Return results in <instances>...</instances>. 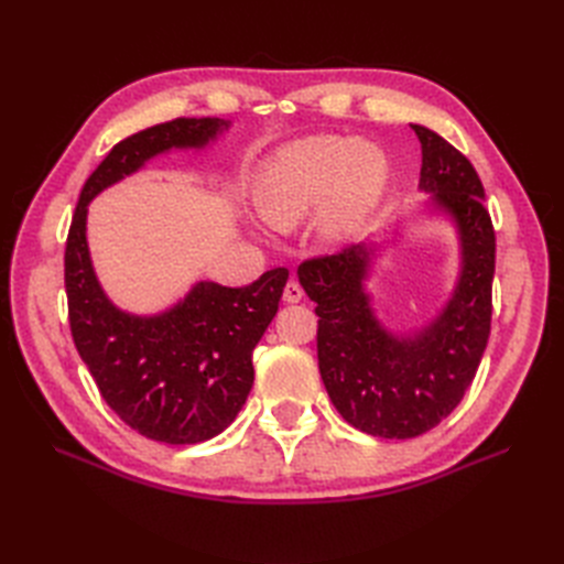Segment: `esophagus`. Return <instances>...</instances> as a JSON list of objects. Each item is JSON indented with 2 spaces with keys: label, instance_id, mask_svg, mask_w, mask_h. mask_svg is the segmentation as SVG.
<instances>
[{
  "label": "esophagus",
  "instance_id": "34e87169",
  "mask_svg": "<svg viewBox=\"0 0 564 564\" xmlns=\"http://www.w3.org/2000/svg\"><path fill=\"white\" fill-rule=\"evenodd\" d=\"M282 299H284L286 303H299V301L303 299V289H301V284H299L296 280H289V282H286V286H284V294H282Z\"/></svg>",
  "mask_w": 564,
  "mask_h": 564
}]
</instances>
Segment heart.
<instances>
[{"label": "heart", "instance_id": "1", "mask_svg": "<svg viewBox=\"0 0 564 564\" xmlns=\"http://www.w3.org/2000/svg\"><path fill=\"white\" fill-rule=\"evenodd\" d=\"M388 183L390 160L379 145L317 133L268 158L256 178V204L280 228L322 209L319 232L338 242L379 207Z\"/></svg>", "mask_w": 564, "mask_h": 564}]
</instances>
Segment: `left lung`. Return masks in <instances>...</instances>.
Listing matches in <instances>:
<instances>
[{
  "mask_svg": "<svg viewBox=\"0 0 564 564\" xmlns=\"http://www.w3.org/2000/svg\"><path fill=\"white\" fill-rule=\"evenodd\" d=\"M421 141L419 187L429 212L456 226L460 270L442 311L412 334H392L371 308V261L365 242L299 265V282L317 303V362L338 414L373 437L406 440L447 419L475 379L491 327L497 240L485 187L466 155L429 127Z\"/></svg>",
  "mask_w": 564,
  "mask_h": 564,
  "instance_id": "obj_1",
  "label": "left lung"
}]
</instances>
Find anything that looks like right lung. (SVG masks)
I'll list each match as a JSON object with an SVG mask.
<instances>
[{"label":"right lung","instance_id":"1","mask_svg":"<svg viewBox=\"0 0 564 564\" xmlns=\"http://www.w3.org/2000/svg\"><path fill=\"white\" fill-rule=\"evenodd\" d=\"M230 122L178 117L119 141L84 183L65 245V292L77 352L112 412L166 445L224 433L253 386L251 352L289 280L268 270L249 286L197 282L158 315L127 313L106 296L87 242L89 202L169 150L207 148Z\"/></svg>","mask_w":564,"mask_h":564}]
</instances>
